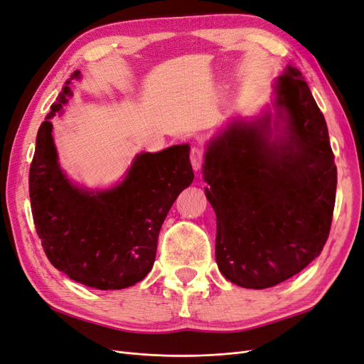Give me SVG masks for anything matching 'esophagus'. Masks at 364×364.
<instances>
[{
	"instance_id": "esophagus-1",
	"label": "esophagus",
	"mask_w": 364,
	"mask_h": 364,
	"mask_svg": "<svg viewBox=\"0 0 364 364\" xmlns=\"http://www.w3.org/2000/svg\"><path fill=\"white\" fill-rule=\"evenodd\" d=\"M203 158H205V150H203L202 147H199V146L191 147L190 159H191V164H193V168H194V170H199V168L202 167Z\"/></svg>"
}]
</instances>
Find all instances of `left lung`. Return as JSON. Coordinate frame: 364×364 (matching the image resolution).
Masks as SVG:
<instances>
[{
    "label": "left lung",
    "mask_w": 364,
    "mask_h": 364,
    "mask_svg": "<svg viewBox=\"0 0 364 364\" xmlns=\"http://www.w3.org/2000/svg\"><path fill=\"white\" fill-rule=\"evenodd\" d=\"M277 107L284 141H270L266 115L232 124L205 155L217 266L245 289H269L304 270L321 255L333 222L337 167L326 121L294 67L278 79Z\"/></svg>",
    "instance_id": "left-lung-1"
}]
</instances>
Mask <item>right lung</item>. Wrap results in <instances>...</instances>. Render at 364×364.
<instances>
[{"instance_id": "obj_1", "label": "right lung", "mask_w": 364, "mask_h": 364, "mask_svg": "<svg viewBox=\"0 0 364 364\" xmlns=\"http://www.w3.org/2000/svg\"><path fill=\"white\" fill-rule=\"evenodd\" d=\"M65 82L36 138L28 176L33 222L47 258L68 278L98 290H121L144 279L156 257L159 230L194 173L190 147L141 153L126 179L107 191L90 193L62 174L50 118L71 94Z\"/></svg>"}]
</instances>
